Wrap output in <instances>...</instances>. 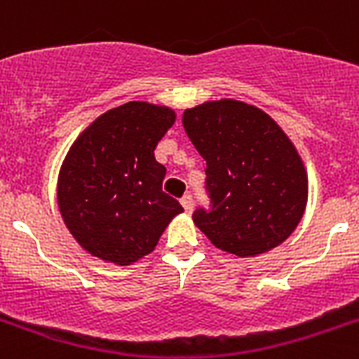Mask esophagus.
<instances>
[{"label": "esophagus", "instance_id": "34e87169", "mask_svg": "<svg viewBox=\"0 0 359 359\" xmlns=\"http://www.w3.org/2000/svg\"><path fill=\"white\" fill-rule=\"evenodd\" d=\"M182 205H183V209H185V211H193V205H194V202H193V196H191V194H185V196L182 198Z\"/></svg>", "mask_w": 359, "mask_h": 359}]
</instances>
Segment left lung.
Returning <instances> with one entry per match:
<instances>
[{
    "label": "left lung",
    "mask_w": 359,
    "mask_h": 359,
    "mask_svg": "<svg viewBox=\"0 0 359 359\" xmlns=\"http://www.w3.org/2000/svg\"><path fill=\"white\" fill-rule=\"evenodd\" d=\"M183 128L205 159L211 211L198 229L219 250L256 257L297 229L308 203V170L285 131L256 105L213 100L185 109Z\"/></svg>",
    "instance_id": "left-lung-1"
}]
</instances>
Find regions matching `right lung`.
<instances>
[{"mask_svg":"<svg viewBox=\"0 0 359 359\" xmlns=\"http://www.w3.org/2000/svg\"><path fill=\"white\" fill-rule=\"evenodd\" d=\"M176 111L148 102L109 109L74 140L59 170L57 202L66 229L93 257L126 266L156 250L183 213L163 193L166 168L154 150Z\"/></svg>","mask_w":359,"mask_h":359,"instance_id":"1","label":"right lung"}]
</instances>
